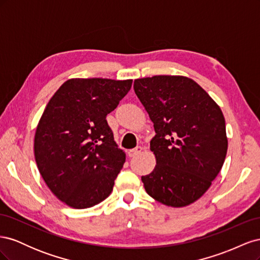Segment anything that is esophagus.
I'll use <instances>...</instances> for the list:
<instances>
[{
  "mask_svg": "<svg viewBox=\"0 0 260 260\" xmlns=\"http://www.w3.org/2000/svg\"><path fill=\"white\" fill-rule=\"evenodd\" d=\"M142 147L141 146H137L136 148H132V149H130V151L128 152V155H129V157H135V156H137L138 154H140L141 152H142Z\"/></svg>",
  "mask_w": 260,
  "mask_h": 260,
  "instance_id": "1",
  "label": "esophagus"
}]
</instances>
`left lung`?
Masks as SVG:
<instances>
[{
    "instance_id": "left-lung-1",
    "label": "left lung",
    "mask_w": 260,
    "mask_h": 260,
    "mask_svg": "<svg viewBox=\"0 0 260 260\" xmlns=\"http://www.w3.org/2000/svg\"><path fill=\"white\" fill-rule=\"evenodd\" d=\"M133 89L154 123L156 166L142 177L146 193L164 205L184 207L205 194L228 151L221 109L194 80L154 76Z\"/></svg>"
}]
</instances>
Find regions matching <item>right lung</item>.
I'll list each match as a JSON object with an SVG mask.
<instances>
[{
  "mask_svg": "<svg viewBox=\"0 0 260 260\" xmlns=\"http://www.w3.org/2000/svg\"><path fill=\"white\" fill-rule=\"evenodd\" d=\"M132 80L75 78L62 83L46 105L35 136L39 171L56 198L84 209L112 193L125 161L106 116Z\"/></svg>",
  "mask_w": 260,
  "mask_h": 260,
  "instance_id": "1",
  "label": "right lung"
}]
</instances>
